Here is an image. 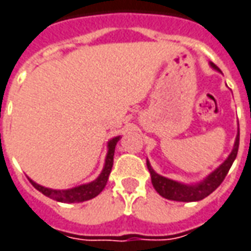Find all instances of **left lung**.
<instances>
[{"label": "left lung", "mask_w": 251, "mask_h": 251, "mask_svg": "<svg viewBox=\"0 0 251 251\" xmlns=\"http://www.w3.org/2000/svg\"><path fill=\"white\" fill-rule=\"evenodd\" d=\"M209 66L214 70L220 73L219 67L214 65L212 62H209ZM238 147H239V128H238V134H236L235 142H234V147H232V150H231L230 155L227 157V159L220 166L215 169L214 172L208 174L205 178H202L201 181H199L196 184H184V182H178V181H174V179L166 178L161 174H158L154 169L151 168L150 162L147 161V169L150 172L152 186L155 188V191L161 196L168 199V200L184 202L202 200L204 197L211 195L223 182V179H225L228 170H230L231 165L235 161L236 154H238Z\"/></svg>", "instance_id": "1"}]
</instances>
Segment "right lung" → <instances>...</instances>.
Returning a JSON list of instances; mask_svg holds the SVG:
<instances>
[{"mask_svg":"<svg viewBox=\"0 0 251 251\" xmlns=\"http://www.w3.org/2000/svg\"><path fill=\"white\" fill-rule=\"evenodd\" d=\"M122 136H115L108 142V151H106L105 157V163H104V168L101 170L100 176L97 178L88 182V184H82V185L74 186L70 189H51V188H46L36 184L35 181H31V184L37 191L42 192L44 196L50 197L52 200L60 202H82L88 201L93 197L99 196L102 189L105 188L108 178H109V174H111L112 166H113V155H115V147H116L117 142L120 140Z\"/></svg>","mask_w":251,"mask_h":251,"instance_id":"obj_1","label":"right lung"}]
</instances>
